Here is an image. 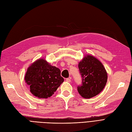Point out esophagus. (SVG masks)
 <instances>
[{"instance_id": "1", "label": "esophagus", "mask_w": 132, "mask_h": 132, "mask_svg": "<svg viewBox=\"0 0 132 132\" xmlns=\"http://www.w3.org/2000/svg\"><path fill=\"white\" fill-rule=\"evenodd\" d=\"M66 80L67 81H68V82H70L71 81V77H69V78H68L66 79Z\"/></svg>"}]
</instances>
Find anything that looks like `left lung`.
Instances as JSON below:
<instances>
[{
  "instance_id": "left-lung-1",
  "label": "left lung",
  "mask_w": 132,
  "mask_h": 132,
  "mask_svg": "<svg viewBox=\"0 0 132 132\" xmlns=\"http://www.w3.org/2000/svg\"><path fill=\"white\" fill-rule=\"evenodd\" d=\"M78 68L82 83L78 92L81 97L90 98L103 90L107 81V73L102 63L94 56L85 55L79 63Z\"/></svg>"
}]
</instances>
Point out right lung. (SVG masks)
I'll use <instances>...</instances> for the list:
<instances>
[{
    "label": "right lung",
    "mask_w": 132,
    "mask_h": 132,
    "mask_svg": "<svg viewBox=\"0 0 132 132\" xmlns=\"http://www.w3.org/2000/svg\"><path fill=\"white\" fill-rule=\"evenodd\" d=\"M25 80L32 94L39 98H48L54 93L64 79L59 68L45 59H39L28 68Z\"/></svg>",
    "instance_id": "add662e5"
}]
</instances>
